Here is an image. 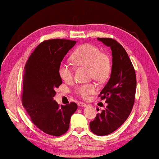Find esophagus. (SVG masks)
Here are the masks:
<instances>
[{
  "instance_id": "obj_1",
  "label": "esophagus",
  "mask_w": 159,
  "mask_h": 159,
  "mask_svg": "<svg viewBox=\"0 0 159 159\" xmlns=\"http://www.w3.org/2000/svg\"><path fill=\"white\" fill-rule=\"evenodd\" d=\"M78 106L83 107H86V106H87V104H86L85 103H83V102H78Z\"/></svg>"
}]
</instances>
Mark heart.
Here are the masks:
<instances>
[{
  "label": "heart",
  "instance_id": "heart-1",
  "mask_svg": "<svg viewBox=\"0 0 159 159\" xmlns=\"http://www.w3.org/2000/svg\"><path fill=\"white\" fill-rule=\"evenodd\" d=\"M71 59L79 66L87 67L89 75L98 81H104L109 77L111 72V61L106 54L102 52L99 48L85 43L80 45L74 51ZM59 76L65 82L71 81L74 79V71L65 63H61L58 69ZM95 85L93 83H86L78 86L76 93L83 99L95 93Z\"/></svg>",
  "mask_w": 159,
  "mask_h": 159
}]
</instances>
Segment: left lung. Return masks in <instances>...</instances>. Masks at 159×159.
Masks as SVG:
<instances>
[{
	"label": "left lung",
	"instance_id": "left-lung-1",
	"mask_svg": "<svg viewBox=\"0 0 159 159\" xmlns=\"http://www.w3.org/2000/svg\"><path fill=\"white\" fill-rule=\"evenodd\" d=\"M98 40L111 48L112 67L109 81L99 95L108 104L97 114L95 120L90 123V128L94 134L104 136L116 130L130 115L135 98L136 74L121 45L109 38H98Z\"/></svg>",
	"mask_w": 159,
	"mask_h": 159
}]
</instances>
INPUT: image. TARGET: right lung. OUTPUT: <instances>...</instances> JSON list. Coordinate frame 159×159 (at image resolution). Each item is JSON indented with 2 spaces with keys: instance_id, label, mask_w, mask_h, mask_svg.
Listing matches in <instances>:
<instances>
[{
  "instance_id": "right-lung-1",
  "label": "right lung",
  "mask_w": 159,
  "mask_h": 159,
  "mask_svg": "<svg viewBox=\"0 0 159 159\" xmlns=\"http://www.w3.org/2000/svg\"><path fill=\"white\" fill-rule=\"evenodd\" d=\"M76 43L57 39L42 42L25 66L21 103L36 127L52 136L66 133L71 115L78 108L75 102L60 106L53 99L55 89L62 83L59 66Z\"/></svg>"
}]
</instances>
